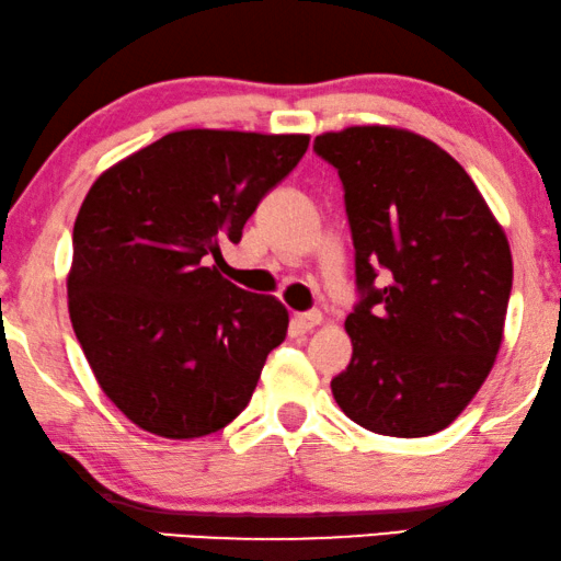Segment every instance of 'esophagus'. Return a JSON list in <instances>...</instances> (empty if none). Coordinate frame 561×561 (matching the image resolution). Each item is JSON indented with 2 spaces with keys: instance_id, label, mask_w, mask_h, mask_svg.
<instances>
[{
  "instance_id": "1",
  "label": "esophagus",
  "mask_w": 561,
  "mask_h": 561,
  "mask_svg": "<svg viewBox=\"0 0 561 561\" xmlns=\"http://www.w3.org/2000/svg\"><path fill=\"white\" fill-rule=\"evenodd\" d=\"M322 322V314L318 310H310V312H299L295 314V328L299 330V333H307V330L318 328Z\"/></svg>"
}]
</instances>
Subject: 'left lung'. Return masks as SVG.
Wrapping results in <instances>:
<instances>
[{
	"instance_id": "obj_1",
	"label": "left lung",
	"mask_w": 561,
	"mask_h": 561,
	"mask_svg": "<svg viewBox=\"0 0 561 561\" xmlns=\"http://www.w3.org/2000/svg\"><path fill=\"white\" fill-rule=\"evenodd\" d=\"M312 149L341 175L356 249L353 358L333 397L376 435H435L499 356L514 284L506 233L462 164L420 134L348 126Z\"/></svg>"
}]
</instances>
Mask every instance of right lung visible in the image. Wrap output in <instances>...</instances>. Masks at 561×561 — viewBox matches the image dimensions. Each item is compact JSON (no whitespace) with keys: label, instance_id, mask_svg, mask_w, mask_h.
<instances>
[{"label":"right lung","instance_id":"add662e5","mask_svg":"<svg viewBox=\"0 0 561 561\" xmlns=\"http://www.w3.org/2000/svg\"><path fill=\"white\" fill-rule=\"evenodd\" d=\"M310 145L307 134L185 129L108 168L78 210L68 310L126 420L193 439L247 409L289 314L210 259Z\"/></svg>","mask_w":561,"mask_h":561}]
</instances>
